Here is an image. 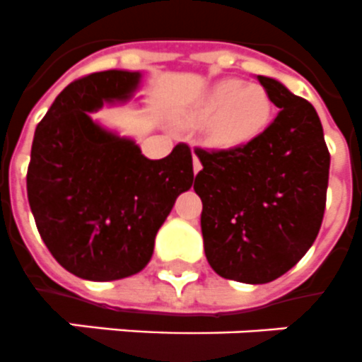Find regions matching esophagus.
<instances>
[{
  "mask_svg": "<svg viewBox=\"0 0 362 362\" xmlns=\"http://www.w3.org/2000/svg\"><path fill=\"white\" fill-rule=\"evenodd\" d=\"M202 169V163H201V160H199V158H197V154H193V173H199Z\"/></svg>",
  "mask_w": 362,
  "mask_h": 362,
  "instance_id": "1",
  "label": "esophagus"
}]
</instances>
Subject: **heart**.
<instances>
[{
    "mask_svg": "<svg viewBox=\"0 0 362 362\" xmlns=\"http://www.w3.org/2000/svg\"><path fill=\"white\" fill-rule=\"evenodd\" d=\"M275 105L262 85L221 79L199 98L187 117L208 124V139L219 148H240L258 139L272 124Z\"/></svg>",
    "mask_w": 362,
    "mask_h": 362,
    "instance_id": "b5f03b06",
    "label": "heart"
}]
</instances>
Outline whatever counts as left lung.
Here are the masks:
<instances>
[{
    "label": "left lung",
    "mask_w": 362,
    "mask_h": 362,
    "mask_svg": "<svg viewBox=\"0 0 362 362\" xmlns=\"http://www.w3.org/2000/svg\"><path fill=\"white\" fill-rule=\"evenodd\" d=\"M257 79L279 115L249 145L195 148L202 169L193 184L208 264L247 284L272 283L310 249L324 219L331 163L313 104L277 79Z\"/></svg>",
    "instance_id": "1"
}]
</instances>
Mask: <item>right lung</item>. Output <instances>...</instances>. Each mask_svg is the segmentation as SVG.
<instances>
[{
  "mask_svg": "<svg viewBox=\"0 0 362 362\" xmlns=\"http://www.w3.org/2000/svg\"><path fill=\"white\" fill-rule=\"evenodd\" d=\"M141 72L105 70L76 79L35 130L28 199L42 242L66 272L87 281L139 273L176 197L193 184V158L180 143L161 160L90 119L126 102Z\"/></svg>",
  "mask_w": 362,
  "mask_h": 362,
  "instance_id": "add662e5",
  "label": "right lung"
}]
</instances>
